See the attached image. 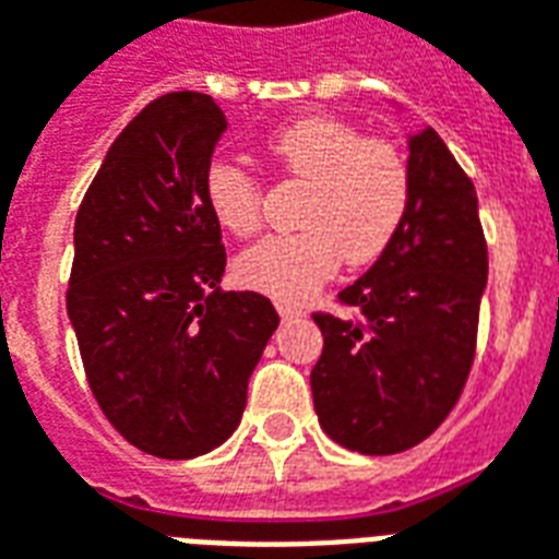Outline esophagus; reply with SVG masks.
I'll list each match as a JSON object with an SVG mask.
<instances>
[{
	"mask_svg": "<svg viewBox=\"0 0 559 559\" xmlns=\"http://www.w3.org/2000/svg\"><path fill=\"white\" fill-rule=\"evenodd\" d=\"M276 311H280L283 318H300L302 314L300 306H292V302H276Z\"/></svg>",
	"mask_w": 559,
	"mask_h": 559,
	"instance_id": "1",
	"label": "esophagus"
}]
</instances>
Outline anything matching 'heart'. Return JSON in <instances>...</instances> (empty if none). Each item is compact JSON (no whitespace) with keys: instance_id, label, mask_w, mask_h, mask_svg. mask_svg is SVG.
Here are the masks:
<instances>
[{"instance_id":"1","label":"heart","mask_w":559,"mask_h":559,"mask_svg":"<svg viewBox=\"0 0 559 559\" xmlns=\"http://www.w3.org/2000/svg\"><path fill=\"white\" fill-rule=\"evenodd\" d=\"M267 157L306 183L300 233L271 236L236 262L245 285L276 300H302L347 265H370L400 233L411 201L408 159L391 140L361 136L332 116H306L267 136ZM212 218L233 236H250L262 218L253 171L215 159L203 175Z\"/></svg>"}]
</instances>
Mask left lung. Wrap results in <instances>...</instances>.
<instances>
[{
  "label": "left lung",
  "instance_id": "1",
  "mask_svg": "<svg viewBox=\"0 0 559 559\" xmlns=\"http://www.w3.org/2000/svg\"><path fill=\"white\" fill-rule=\"evenodd\" d=\"M411 201L400 233L338 294L349 314H311L320 428L361 455H396L435 431L464 391L487 288L473 180L431 128L408 136Z\"/></svg>",
  "mask_w": 559,
  "mask_h": 559
}]
</instances>
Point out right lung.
Returning a JSON list of instances; mask_svg holds the SVG:
<instances>
[{
    "label": "right lung",
    "mask_w": 559,
    "mask_h": 559,
    "mask_svg": "<svg viewBox=\"0 0 559 559\" xmlns=\"http://www.w3.org/2000/svg\"><path fill=\"white\" fill-rule=\"evenodd\" d=\"M227 119L212 95L151 102L107 151L75 215L67 311L104 417L142 452L206 455L239 428L280 314L221 292L203 175Z\"/></svg>",
    "instance_id": "obj_1"
}]
</instances>
